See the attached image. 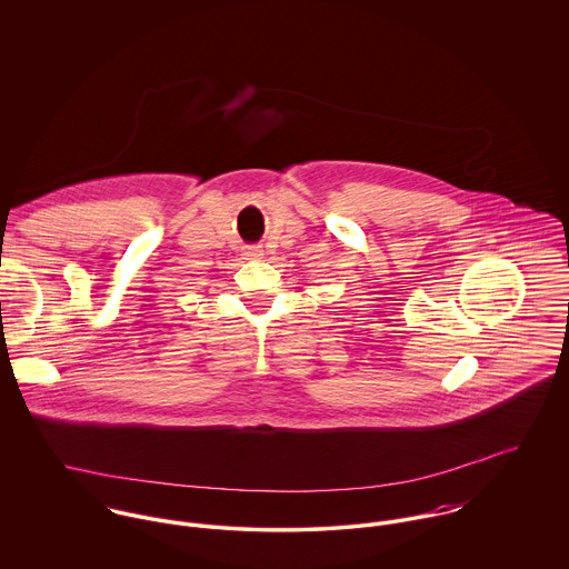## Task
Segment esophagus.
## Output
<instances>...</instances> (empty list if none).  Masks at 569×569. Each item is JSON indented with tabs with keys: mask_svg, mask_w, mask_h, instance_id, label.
<instances>
[{
	"mask_svg": "<svg viewBox=\"0 0 569 569\" xmlns=\"http://www.w3.org/2000/svg\"><path fill=\"white\" fill-rule=\"evenodd\" d=\"M243 256L247 260H258V258H262V247L260 244H247Z\"/></svg>",
	"mask_w": 569,
	"mask_h": 569,
	"instance_id": "1",
	"label": "esophagus"
}]
</instances>
